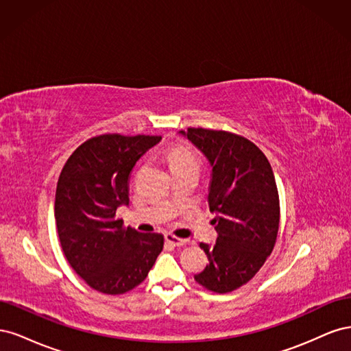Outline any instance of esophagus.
Listing matches in <instances>:
<instances>
[{"label":"esophagus","mask_w":351,"mask_h":351,"mask_svg":"<svg viewBox=\"0 0 351 351\" xmlns=\"http://www.w3.org/2000/svg\"><path fill=\"white\" fill-rule=\"evenodd\" d=\"M165 241L171 244V246H174V247H182V246H184V244H186V240L178 239V237L173 236V234H165Z\"/></svg>","instance_id":"34e87169"}]
</instances>
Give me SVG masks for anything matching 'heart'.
I'll use <instances>...</instances> for the list:
<instances>
[{
  "instance_id": "1",
  "label": "heart",
  "mask_w": 351,
  "mask_h": 351,
  "mask_svg": "<svg viewBox=\"0 0 351 351\" xmlns=\"http://www.w3.org/2000/svg\"><path fill=\"white\" fill-rule=\"evenodd\" d=\"M167 158H168L169 167L173 169V173L182 171V169H189V168L199 169L197 156L192 149H190V147L184 145H176L169 147L167 152Z\"/></svg>"
}]
</instances>
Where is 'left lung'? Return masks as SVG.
<instances>
[{
	"mask_svg": "<svg viewBox=\"0 0 351 351\" xmlns=\"http://www.w3.org/2000/svg\"><path fill=\"white\" fill-rule=\"evenodd\" d=\"M187 136L212 167L208 204L218 232L209 263L195 280L214 293H230L249 282L272 253L280 227V197L268 158L240 134L189 127Z\"/></svg>",
	"mask_w": 351,
	"mask_h": 351,
	"instance_id": "obj_1",
	"label": "left lung"
}]
</instances>
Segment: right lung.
<instances>
[{"label":"right lung","mask_w":351,"mask_h":351,"mask_svg":"<svg viewBox=\"0 0 351 351\" xmlns=\"http://www.w3.org/2000/svg\"><path fill=\"white\" fill-rule=\"evenodd\" d=\"M161 136L107 133L82 143L62 167L56 192L58 239L70 267L104 294H124L147 277L164 236L123 227L130 173Z\"/></svg>","instance_id":"1"}]
</instances>
